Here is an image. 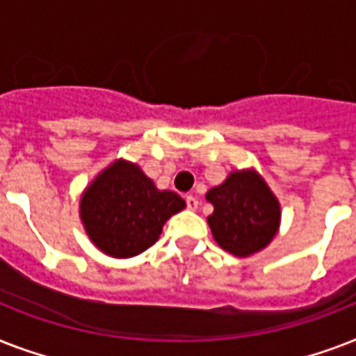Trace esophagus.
<instances>
[{
    "label": "esophagus",
    "mask_w": 356,
    "mask_h": 356,
    "mask_svg": "<svg viewBox=\"0 0 356 356\" xmlns=\"http://www.w3.org/2000/svg\"><path fill=\"white\" fill-rule=\"evenodd\" d=\"M197 197L195 195H186V207H188V211H195L197 209Z\"/></svg>",
    "instance_id": "esophagus-1"
}]
</instances>
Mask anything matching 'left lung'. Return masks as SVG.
<instances>
[{
    "label": "left lung",
    "mask_w": 356,
    "mask_h": 356,
    "mask_svg": "<svg viewBox=\"0 0 356 356\" xmlns=\"http://www.w3.org/2000/svg\"><path fill=\"white\" fill-rule=\"evenodd\" d=\"M214 212L207 218L216 243L234 257L270 245L281 225V203L257 170H234L207 192Z\"/></svg>",
    "instance_id": "1"
}]
</instances>
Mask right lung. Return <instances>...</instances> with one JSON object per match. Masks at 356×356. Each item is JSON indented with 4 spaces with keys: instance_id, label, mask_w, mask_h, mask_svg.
Instances as JSON below:
<instances>
[{
    "instance_id": "obj_1",
    "label": "right lung",
    "mask_w": 356,
    "mask_h": 356,
    "mask_svg": "<svg viewBox=\"0 0 356 356\" xmlns=\"http://www.w3.org/2000/svg\"><path fill=\"white\" fill-rule=\"evenodd\" d=\"M186 207L172 190H159L138 164L116 159L81 194L79 216L90 242L114 259L144 253L164 223Z\"/></svg>"
}]
</instances>
